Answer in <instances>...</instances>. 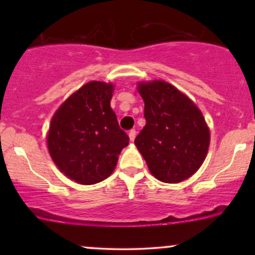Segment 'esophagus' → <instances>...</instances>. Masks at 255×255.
I'll return each mask as SVG.
<instances>
[{
  "mask_svg": "<svg viewBox=\"0 0 255 255\" xmlns=\"http://www.w3.org/2000/svg\"><path fill=\"white\" fill-rule=\"evenodd\" d=\"M128 135H129L130 141H134V139H135V136H136V130L135 129H130L129 133H128Z\"/></svg>",
  "mask_w": 255,
  "mask_h": 255,
  "instance_id": "esophagus-1",
  "label": "esophagus"
}]
</instances>
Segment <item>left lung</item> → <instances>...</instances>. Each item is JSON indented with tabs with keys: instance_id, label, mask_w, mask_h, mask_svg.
<instances>
[{
	"instance_id": "left-lung-1",
	"label": "left lung",
	"mask_w": 255,
	"mask_h": 255,
	"mask_svg": "<svg viewBox=\"0 0 255 255\" xmlns=\"http://www.w3.org/2000/svg\"><path fill=\"white\" fill-rule=\"evenodd\" d=\"M145 127L134 140L151 174L165 183L182 182L203 164L210 130L201 111L176 87L162 80L140 83Z\"/></svg>"
}]
</instances>
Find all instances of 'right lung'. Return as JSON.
I'll use <instances>...</instances> for the list:
<instances>
[{
  "label": "right lung",
  "mask_w": 255,
  "mask_h": 255,
  "mask_svg": "<svg viewBox=\"0 0 255 255\" xmlns=\"http://www.w3.org/2000/svg\"><path fill=\"white\" fill-rule=\"evenodd\" d=\"M113 92L111 84L90 81L51 119L49 153L66 176L80 184H95L110 176L129 142L110 107Z\"/></svg>",
  "instance_id": "add662e5"
}]
</instances>
